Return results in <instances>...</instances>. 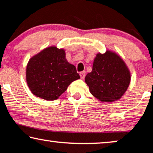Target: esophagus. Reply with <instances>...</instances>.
I'll list each match as a JSON object with an SVG mask.
<instances>
[{"label": "esophagus", "mask_w": 153, "mask_h": 153, "mask_svg": "<svg viewBox=\"0 0 153 153\" xmlns=\"http://www.w3.org/2000/svg\"><path fill=\"white\" fill-rule=\"evenodd\" d=\"M85 75H86V73H85V71H82V72H80V73H79V76H80V77H81V79H84V77H85Z\"/></svg>", "instance_id": "obj_1"}]
</instances>
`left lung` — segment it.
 <instances>
[{"label":"left lung","instance_id":"left-lung-1","mask_svg":"<svg viewBox=\"0 0 153 153\" xmlns=\"http://www.w3.org/2000/svg\"><path fill=\"white\" fill-rule=\"evenodd\" d=\"M131 80L128 66L120 55L107 50L98 53L92 70L85 77L90 92L99 101H117L125 94Z\"/></svg>","mask_w":153,"mask_h":153}]
</instances>
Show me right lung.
I'll list each match as a JSON object with an SVG mask.
<instances>
[{
	"label": "right lung",
	"mask_w": 153,
	"mask_h": 153,
	"mask_svg": "<svg viewBox=\"0 0 153 153\" xmlns=\"http://www.w3.org/2000/svg\"><path fill=\"white\" fill-rule=\"evenodd\" d=\"M25 79L32 94L46 100H55L72 82L80 78L76 68L65 58L63 48L51 46L28 61Z\"/></svg>",
	"instance_id": "add662e5"
}]
</instances>
